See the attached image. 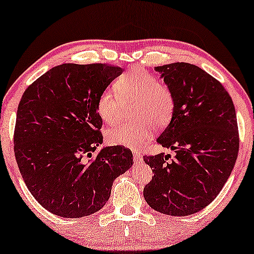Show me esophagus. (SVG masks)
<instances>
[{
    "instance_id": "obj_1",
    "label": "esophagus",
    "mask_w": 254,
    "mask_h": 254,
    "mask_svg": "<svg viewBox=\"0 0 254 254\" xmlns=\"http://www.w3.org/2000/svg\"><path fill=\"white\" fill-rule=\"evenodd\" d=\"M140 161H142V155H140V152L133 151V162L137 164V163H139Z\"/></svg>"
}]
</instances>
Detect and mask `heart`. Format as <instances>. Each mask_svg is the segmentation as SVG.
Returning a JSON list of instances; mask_svg holds the SVG:
<instances>
[{"instance_id":"obj_1","label":"heart","mask_w":254,"mask_h":254,"mask_svg":"<svg viewBox=\"0 0 254 254\" xmlns=\"http://www.w3.org/2000/svg\"><path fill=\"white\" fill-rule=\"evenodd\" d=\"M115 87L118 94L106 88L98 97L96 110L99 118L105 123H115L121 114V100H135L133 118L140 122L118 124L106 130L105 139L109 144L135 148L149 139L151 127L161 130L170 123L175 98L172 90L151 73L132 68L116 81Z\"/></svg>"}]
</instances>
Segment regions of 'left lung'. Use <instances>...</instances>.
<instances>
[{"instance_id": "left-lung-1", "label": "left lung", "mask_w": 254, "mask_h": 254, "mask_svg": "<svg viewBox=\"0 0 254 254\" xmlns=\"http://www.w3.org/2000/svg\"><path fill=\"white\" fill-rule=\"evenodd\" d=\"M175 98V110L157 142L175 150L144 156L152 168L143 195L152 209L186 216L200 212L220 193L239 151L237 116L220 81L200 67L174 63L156 67Z\"/></svg>"}]
</instances>
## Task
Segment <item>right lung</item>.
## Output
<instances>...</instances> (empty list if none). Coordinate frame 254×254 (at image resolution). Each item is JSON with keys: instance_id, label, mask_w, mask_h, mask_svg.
Wrapping results in <instances>:
<instances>
[{"instance_id": "add662e5", "label": "right lung", "mask_w": 254, "mask_h": 254, "mask_svg": "<svg viewBox=\"0 0 254 254\" xmlns=\"http://www.w3.org/2000/svg\"><path fill=\"white\" fill-rule=\"evenodd\" d=\"M122 72L108 64H63L21 98L15 157L27 188L53 214L82 218L98 212L115 180L132 167V152L124 146L97 151L103 143L97 99Z\"/></svg>"}]
</instances>
